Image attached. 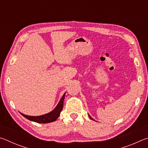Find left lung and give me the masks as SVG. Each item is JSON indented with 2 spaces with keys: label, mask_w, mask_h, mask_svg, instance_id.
<instances>
[{
  "label": "left lung",
  "mask_w": 148,
  "mask_h": 148,
  "mask_svg": "<svg viewBox=\"0 0 148 148\" xmlns=\"http://www.w3.org/2000/svg\"><path fill=\"white\" fill-rule=\"evenodd\" d=\"M89 117H90V119H92V120H93V119H92V117H91V116H89Z\"/></svg>",
  "instance_id": "1"
}]
</instances>
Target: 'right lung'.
I'll return each mask as SVG.
<instances>
[{
	"mask_svg": "<svg viewBox=\"0 0 148 148\" xmlns=\"http://www.w3.org/2000/svg\"><path fill=\"white\" fill-rule=\"evenodd\" d=\"M65 92L63 95V96L62 97L61 99L60 100L59 104H57L56 108H55L53 111H51L48 114L42 115V116H29L21 113V114L27 119L30 120V121L39 123H47L55 121L57 118H58L59 116H60V114H61V112L62 111V108H63V102Z\"/></svg>",
	"mask_w": 148,
	"mask_h": 148,
	"instance_id": "1",
	"label": "right lung"
}]
</instances>
